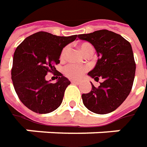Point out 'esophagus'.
I'll list each match as a JSON object with an SVG mask.
<instances>
[{
	"label": "esophagus",
	"mask_w": 147,
	"mask_h": 147,
	"mask_svg": "<svg viewBox=\"0 0 147 147\" xmlns=\"http://www.w3.org/2000/svg\"><path fill=\"white\" fill-rule=\"evenodd\" d=\"M71 82H72V83H74V84H79V81H76V80H72V81H71Z\"/></svg>",
	"instance_id": "esophagus-1"
}]
</instances>
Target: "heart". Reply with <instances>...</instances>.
Wrapping results in <instances>:
<instances>
[{
	"label": "heart",
	"instance_id": "b5f03b06",
	"mask_svg": "<svg viewBox=\"0 0 147 147\" xmlns=\"http://www.w3.org/2000/svg\"><path fill=\"white\" fill-rule=\"evenodd\" d=\"M78 48L84 55H86L89 52H93V47L90 43H81L78 46ZM67 51H68V47H65V48L63 49L61 55H60V57L62 59H64L65 57ZM87 70H88V68L85 66H78V65H74V64H70V65H67L65 67V69H64V73H65V76L68 77L69 78L79 79Z\"/></svg>",
	"mask_w": 147,
	"mask_h": 147
}]
</instances>
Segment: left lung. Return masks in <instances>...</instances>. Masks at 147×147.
I'll return each instance as SVG.
<instances>
[{
	"label": "left lung",
	"mask_w": 147,
	"mask_h": 147,
	"mask_svg": "<svg viewBox=\"0 0 147 147\" xmlns=\"http://www.w3.org/2000/svg\"><path fill=\"white\" fill-rule=\"evenodd\" d=\"M94 47L97 62L88 76L98 81V88L92 83V91L82 94V102L88 110L99 115L115 110L126 100L133 87L136 64L131 44L121 35L109 30H98L78 36Z\"/></svg>",
	"instance_id": "8db88e82"
}]
</instances>
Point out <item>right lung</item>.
<instances>
[{
	"instance_id": "right-lung-1",
	"label": "right lung",
	"mask_w": 147,
	"mask_h": 147,
	"mask_svg": "<svg viewBox=\"0 0 147 147\" xmlns=\"http://www.w3.org/2000/svg\"><path fill=\"white\" fill-rule=\"evenodd\" d=\"M77 35L59 37L38 32L20 43L13 58L11 78L14 90L22 103L38 114H48L62 103L70 81L56 72L57 82L46 80L47 73L56 71L63 48L74 42Z\"/></svg>"
}]
</instances>
